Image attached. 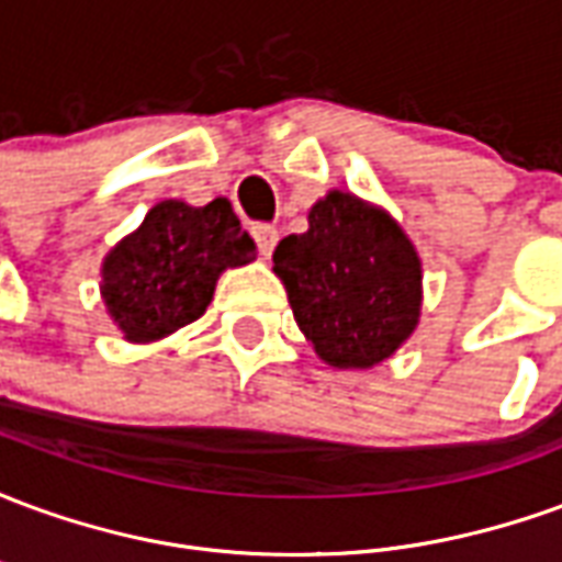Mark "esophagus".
I'll return each instance as SVG.
<instances>
[{"instance_id": "obj_1", "label": "esophagus", "mask_w": 562, "mask_h": 562, "mask_svg": "<svg viewBox=\"0 0 562 562\" xmlns=\"http://www.w3.org/2000/svg\"><path fill=\"white\" fill-rule=\"evenodd\" d=\"M252 237H256L258 252H261L265 258H270L273 246H277V240H280V232H277L273 225H252Z\"/></svg>"}]
</instances>
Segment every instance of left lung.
I'll return each mask as SVG.
<instances>
[{"instance_id": "1", "label": "left lung", "mask_w": 562, "mask_h": 562, "mask_svg": "<svg viewBox=\"0 0 562 562\" xmlns=\"http://www.w3.org/2000/svg\"><path fill=\"white\" fill-rule=\"evenodd\" d=\"M310 228L282 237L273 273L316 355L340 370L382 364L422 316V258L382 207L334 189Z\"/></svg>"}]
</instances>
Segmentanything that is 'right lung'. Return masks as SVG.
Returning a JSON list of instances; mask_svg holds the SVG:
<instances>
[{
  "label": "right lung",
  "instance_id": "right-lung-1",
  "mask_svg": "<svg viewBox=\"0 0 562 562\" xmlns=\"http://www.w3.org/2000/svg\"><path fill=\"white\" fill-rule=\"evenodd\" d=\"M252 258L256 244L228 198L204 207L159 201L104 258V306L128 342L161 340L204 316L222 270Z\"/></svg>",
  "mask_w": 562,
  "mask_h": 562
}]
</instances>
